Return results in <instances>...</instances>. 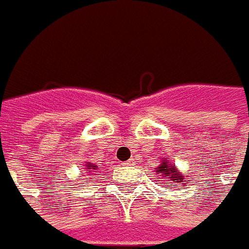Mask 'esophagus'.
<instances>
[{
  "mask_svg": "<svg viewBox=\"0 0 249 249\" xmlns=\"http://www.w3.org/2000/svg\"><path fill=\"white\" fill-rule=\"evenodd\" d=\"M134 164H136L134 159H128L127 161H124V166H134Z\"/></svg>",
  "mask_w": 249,
  "mask_h": 249,
  "instance_id": "1",
  "label": "esophagus"
}]
</instances>
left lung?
I'll list each match as a JSON object with an SVG mask.
<instances>
[{
	"instance_id": "1",
	"label": "left lung",
	"mask_w": 249,
	"mask_h": 249,
	"mask_svg": "<svg viewBox=\"0 0 249 249\" xmlns=\"http://www.w3.org/2000/svg\"><path fill=\"white\" fill-rule=\"evenodd\" d=\"M159 170H156L158 173H160V175H163V177H166V178H170L173 182H182L183 181V177L181 174H178L177 171H175V168L171 166V164H168V161L166 163H161V166L158 167ZM177 186V185H175Z\"/></svg>"
}]
</instances>
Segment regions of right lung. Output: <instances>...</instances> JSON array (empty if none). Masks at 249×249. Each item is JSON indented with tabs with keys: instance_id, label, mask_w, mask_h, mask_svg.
I'll return each instance as SVG.
<instances>
[{
	"instance_id": "obj_1",
	"label": "right lung",
	"mask_w": 249,
	"mask_h": 249,
	"mask_svg": "<svg viewBox=\"0 0 249 249\" xmlns=\"http://www.w3.org/2000/svg\"><path fill=\"white\" fill-rule=\"evenodd\" d=\"M86 167H88V171H89V173H90V171L96 170V168H97V166H93V164H90V163H89V164H88Z\"/></svg>"
}]
</instances>
